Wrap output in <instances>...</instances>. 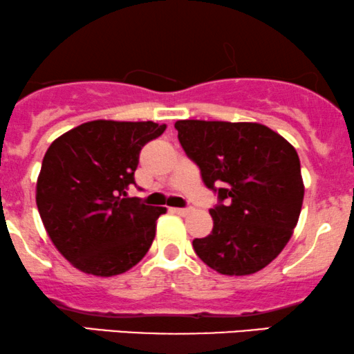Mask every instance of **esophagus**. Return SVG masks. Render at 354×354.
Segmentation results:
<instances>
[{"instance_id": "obj_1", "label": "esophagus", "mask_w": 354, "mask_h": 354, "mask_svg": "<svg viewBox=\"0 0 354 354\" xmlns=\"http://www.w3.org/2000/svg\"><path fill=\"white\" fill-rule=\"evenodd\" d=\"M169 211L174 212V214H180V216H186V214H189V212H191L189 207H171Z\"/></svg>"}]
</instances>
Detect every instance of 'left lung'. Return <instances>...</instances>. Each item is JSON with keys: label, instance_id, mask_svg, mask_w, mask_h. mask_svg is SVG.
Returning a JSON list of instances; mask_svg holds the SVG:
<instances>
[{"label": "left lung", "instance_id": "1", "mask_svg": "<svg viewBox=\"0 0 354 354\" xmlns=\"http://www.w3.org/2000/svg\"><path fill=\"white\" fill-rule=\"evenodd\" d=\"M174 129L219 198L209 209L212 231L193 241L194 252L223 275H250L269 266L290 241L304 203L295 148L254 122L178 120Z\"/></svg>", "mask_w": 354, "mask_h": 354}]
</instances>
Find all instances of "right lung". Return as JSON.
<instances>
[{"mask_svg":"<svg viewBox=\"0 0 354 354\" xmlns=\"http://www.w3.org/2000/svg\"><path fill=\"white\" fill-rule=\"evenodd\" d=\"M165 130L155 122L93 120L50 143L36 204L55 249L75 269L118 275L148 252L166 207L125 196L135 185L140 150Z\"/></svg>","mask_w":354,"mask_h":354,"instance_id":"add662e5","label":"right lung"}]
</instances>
